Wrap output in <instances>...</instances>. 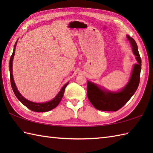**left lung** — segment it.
<instances>
[{
    "label": "left lung",
    "instance_id": "left-lung-1",
    "mask_svg": "<svg viewBox=\"0 0 153 153\" xmlns=\"http://www.w3.org/2000/svg\"><path fill=\"white\" fill-rule=\"evenodd\" d=\"M132 47L133 53L138 64H134L129 82L118 92H112L101 89L97 84L87 82V97L95 108L102 111H117L126 105L137 90L140 81L141 59L137 43L134 39L127 35Z\"/></svg>",
    "mask_w": 153,
    "mask_h": 153
}]
</instances>
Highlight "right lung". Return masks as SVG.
I'll return each instance as SVG.
<instances>
[{
  "instance_id": "add662e5",
  "label": "right lung",
  "mask_w": 153,
  "mask_h": 153,
  "mask_svg": "<svg viewBox=\"0 0 153 153\" xmlns=\"http://www.w3.org/2000/svg\"><path fill=\"white\" fill-rule=\"evenodd\" d=\"M16 44H17V41L16 42L15 45L14 47V51H13L10 59V64H9L11 86L13 89V91H14L15 94V95L16 96V97H17L19 101L23 104V105L26 106L27 108L32 110V111L37 112H48L49 111V110H51L52 109L56 108V107L58 105V104L60 103L62 99L65 88H66V87L67 86L68 83L65 84V85L62 87V88L61 90L60 91V92L58 93V95L55 97L53 100H50V101H48L47 102H43V103H36V102L30 101V100L25 99L24 97L19 93L18 90L17 89V87L16 86L14 77H13V75H12V61H13V58H14V56Z\"/></svg>"
}]
</instances>
